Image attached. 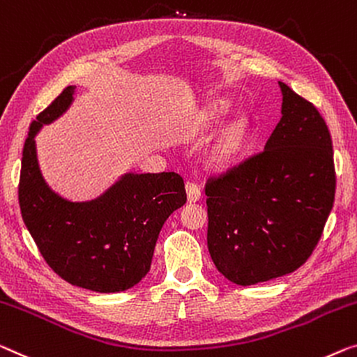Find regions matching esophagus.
I'll list each match as a JSON object with an SVG mask.
<instances>
[{"label": "esophagus", "mask_w": 357, "mask_h": 357, "mask_svg": "<svg viewBox=\"0 0 357 357\" xmlns=\"http://www.w3.org/2000/svg\"><path fill=\"white\" fill-rule=\"evenodd\" d=\"M185 192H188V200L190 202V204L199 202L202 197V190L195 183H185Z\"/></svg>", "instance_id": "esophagus-1"}]
</instances>
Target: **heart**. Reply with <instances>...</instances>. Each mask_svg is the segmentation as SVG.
Wrapping results in <instances>:
<instances>
[{
	"instance_id": "b5f03b06",
	"label": "heart",
	"mask_w": 357,
	"mask_h": 357,
	"mask_svg": "<svg viewBox=\"0 0 357 357\" xmlns=\"http://www.w3.org/2000/svg\"><path fill=\"white\" fill-rule=\"evenodd\" d=\"M229 104L226 100H220L213 105V115L221 116L225 115ZM247 136V123L243 120H236L222 131L220 139H218L215 149H213L211 160L220 167H227L237 160V157L241 155L243 142H245Z\"/></svg>"
}]
</instances>
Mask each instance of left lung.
Listing matches in <instances>:
<instances>
[{"label":"left lung","instance_id":"left-lung-1","mask_svg":"<svg viewBox=\"0 0 357 357\" xmlns=\"http://www.w3.org/2000/svg\"><path fill=\"white\" fill-rule=\"evenodd\" d=\"M279 86L282 116L264 151L205 184L210 257L227 280L243 287L300 268L335 200L326 121L285 83Z\"/></svg>","mask_w":357,"mask_h":357}]
</instances>
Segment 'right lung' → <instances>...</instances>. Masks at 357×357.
<instances>
[{"mask_svg":"<svg viewBox=\"0 0 357 357\" xmlns=\"http://www.w3.org/2000/svg\"><path fill=\"white\" fill-rule=\"evenodd\" d=\"M75 86L31 121L22 152L19 205L50 268L68 284L99 294L135 287L149 273L158 234L188 200L178 173H126L98 199L70 202L43 178L35 136L70 107Z\"/></svg>","mask_w":357,"mask_h":357,"instance_id":"1","label":"right lung"}]
</instances>
